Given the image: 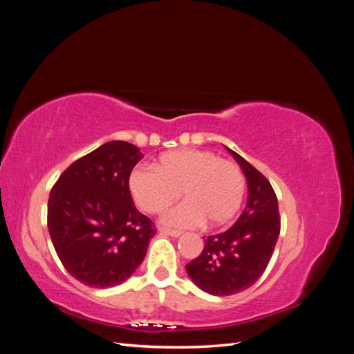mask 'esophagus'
I'll use <instances>...</instances> for the list:
<instances>
[{
  "mask_svg": "<svg viewBox=\"0 0 354 354\" xmlns=\"http://www.w3.org/2000/svg\"><path fill=\"white\" fill-rule=\"evenodd\" d=\"M159 232H160V233H164V234H169V236H173V238H177V236H180V234H181V232H180V230L168 229V227H160V229H159Z\"/></svg>",
  "mask_w": 354,
  "mask_h": 354,
  "instance_id": "obj_1",
  "label": "esophagus"
}]
</instances>
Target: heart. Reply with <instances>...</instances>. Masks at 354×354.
I'll use <instances>...</instances> for the list:
<instances>
[{"mask_svg": "<svg viewBox=\"0 0 354 354\" xmlns=\"http://www.w3.org/2000/svg\"><path fill=\"white\" fill-rule=\"evenodd\" d=\"M134 202L149 214H159L180 198L187 199L169 211L165 221L173 226L221 227L239 212L246 192L241 167L202 149H178L160 155L155 169L138 165L128 176Z\"/></svg>", "mask_w": 354, "mask_h": 354, "instance_id": "1", "label": "heart"}]
</instances>
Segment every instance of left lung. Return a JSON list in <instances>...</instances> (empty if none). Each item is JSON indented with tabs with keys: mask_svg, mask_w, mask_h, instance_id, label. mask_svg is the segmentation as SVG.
<instances>
[{
	"mask_svg": "<svg viewBox=\"0 0 354 354\" xmlns=\"http://www.w3.org/2000/svg\"><path fill=\"white\" fill-rule=\"evenodd\" d=\"M229 152L248 181V202L230 229L203 236L202 252L186 264L190 279L202 291L220 297L245 291L260 279L281 232L279 205L270 181L241 155Z\"/></svg>",
	"mask_w": 354,
	"mask_h": 354,
	"instance_id": "obj_1",
	"label": "left lung"
}]
</instances>
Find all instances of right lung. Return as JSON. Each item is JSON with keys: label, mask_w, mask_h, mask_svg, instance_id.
<instances>
[{"label": "right lung", "mask_w": 354, "mask_h": 354, "mask_svg": "<svg viewBox=\"0 0 354 354\" xmlns=\"http://www.w3.org/2000/svg\"><path fill=\"white\" fill-rule=\"evenodd\" d=\"M142 158L131 143H104L75 160L51 187L50 238L65 269L84 285H120L145 260L156 229L137 211L128 189Z\"/></svg>", "instance_id": "right-lung-1"}]
</instances>
